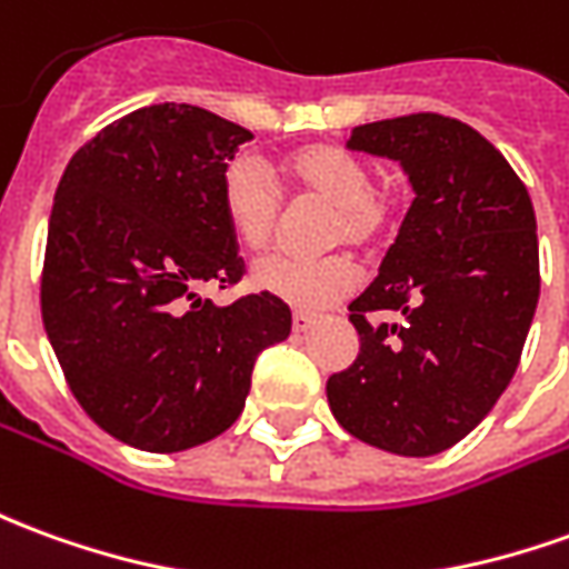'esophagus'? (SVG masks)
<instances>
[{
  "mask_svg": "<svg viewBox=\"0 0 569 569\" xmlns=\"http://www.w3.org/2000/svg\"><path fill=\"white\" fill-rule=\"evenodd\" d=\"M313 323H317V317H313V313L298 311L296 317H292V329H296V332H308Z\"/></svg>",
  "mask_w": 569,
  "mask_h": 569,
  "instance_id": "34e87169",
  "label": "esophagus"
}]
</instances>
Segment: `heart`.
<instances>
[{"label": "heart", "mask_w": 569, "mask_h": 569, "mask_svg": "<svg viewBox=\"0 0 569 569\" xmlns=\"http://www.w3.org/2000/svg\"><path fill=\"white\" fill-rule=\"evenodd\" d=\"M286 181L301 200L329 206L323 224L326 246L369 249L388 233L403 202L397 184H372L369 166L339 144H311L283 162ZM221 209L228 228L249 252H264L277 237L283 202L268 172L249 157L228 162L221 174ZM258 292L280 298L296 311H323L357 286V268L348 256H326L317 261L264 258L252 268Z\"/></svg>", "instance_id": "1"}]
</instances>
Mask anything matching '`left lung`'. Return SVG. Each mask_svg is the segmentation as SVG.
I'll return each mask as SVG.
<instances>
[{
    "label": "left lung",
    "instance_id": "left-lung-1",
    "mask_svg": "<svg viewBox=\"0 0 569 569\" xmlns=\"http://www.w3.org/2000/svg\"><path fill=\"white\" fill-rule=\"evenodd\" d=\"M351 150L403 166L416 200L379 277L348 305L360 353L326 381L339 425L369 447L435 456L496 407L539 301L530 193L459 119L409 113L351 129ZM397 310L400 325H369Z\"/></svg>",
    "mask_w": 569,
    "mask_h": 569
}]
</instances>
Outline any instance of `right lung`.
<instances>
[{
	"mask_svg": "<svg viewBox=\"0 0 569 569\" xmlns=\"http://www.w3.org/2000/svg\"><path fill=\"white\" fill-rule=\"evenodd\" d=\"M252 132L202 107L150 104L79 147L49 218L42 323L94 425L144 452L200 447L240 419L258 353L292 313L243 277L221 174Z\"/></svg>",
	"mask_w": 569,
	"mask_h": 569,
	"instance_id": "obj_1",
	"label": "right lung"
}]
</instances>
